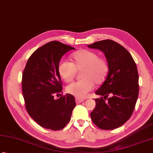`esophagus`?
Masks as SVG:
<instances>
[{"instance_id": "1", "label": "esophagus", "mask_w": 153, "mask_h": 153, "mask_svg": "<svg viewBox=\"0 0 153 153\" xmlns=\"http://www.w3.org/2000/svg\"><path fill=\"white\" fill-rule=\"evenodd\" d=\"M83 101H84V100H83V99H80V98H77V97L76 98V102L77 104L82 103Z\"/></svg>"}]
</instances>
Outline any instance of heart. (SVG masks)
Masks as SVG:
<instances>
[{"instance_id":"1","label":"heart","mask_w":153,"mask_h":153,"mask_svg":"<svg viewBox=\"0 0 153 153\" xmlns=\"http://www.w3.org/2000/svg\"><path fill=\"white\" fill-rule=\"evenodd\" d=\"M72 63L62 59L59 62V75L65 82H71L77 71L82 70V79L68 85L66 91L69 94L79 98L85 97L94 88L95 83L101 84L109 73V64L102 57H99L94 51L82 49L71 55Z\"/></svg>"}]
</instances>
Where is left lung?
Wrapping results in <instances>:
<instances>
[{"label":"left lung","instance_id":"left-lung-1","mask_svg":"<svg viewBox=\"0 0 153 153\" xmlns=\"http://www.w3.org/2000/svg\"><path fill=\"white\" fill-rule=\"evenodd\" d=\"M88 46L102 51L109 68L106 79L95 91L103 97L95 99L91 118L101 129H114L128 120L135 107L139 89L137 65L131 53L113 40L98 41Z\"/></svg>","mask_w":153,"mask_h":153}]
</instances>
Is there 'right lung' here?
Segmentation results:
<instances>
[{
  "instance_id": "add662e5",
  "label": "right lung",
  "mask_w": 153,
  "mask_h": 153,
  "mask_svg": "<svg viewBox=\"0 0 153 153\" xmlns=\"http://www.w3.org/2000/svg\"><path fill=\"white\" fill-rule=\"evenodd\" d=\"M74 49L58 41L50 42L32 53L23 71L22 88L26 109L38 125L48 129L64 128L76 105L71 94L54 99L62 91L58 64L65 53Z\"/></svg>"
}]
</instances>
